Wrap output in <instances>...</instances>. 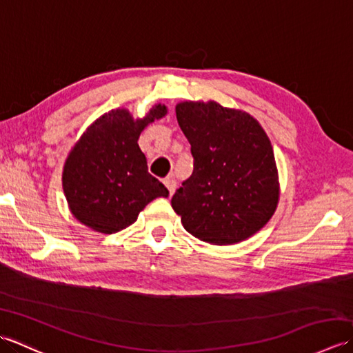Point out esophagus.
Returning <instances> with one entry per match:
<instances>
[{
	"label": "esophagus",
	"mask_w": 353,
	"mask_h": 353,
	"mask_svg": "<svg viewBox=\"0 0 353 353\" xmlns=\"http://www.w3.org/2000/svg\"><path fill=\"white\" fill-rule=\"evenodd\" d=\"M163 183H165V186H167L170 196H172V194H174V191H176V186H177L176 179L172 177V176H168V177L163 181Z\"/></svg>",
	"instance_id": "esophagus-1"
}]
</instances>
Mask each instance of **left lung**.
Masks as SVG:
<instances>
[{"instance_id": "1", "label": "left lung", "mask_w": 353, "mask_h": 353, "mask_svg": "<svg viewBox=\"0 0 353 353\" xmlns=\"http://www.w3.org/2000/svg\"><path fill=\"white\" fill-rule=\"evenodd\" d=\"M177 123L191 144L194 171L171 199L186 232L230 245L265 226L279 203L272 142L250 114L216 101H182Z\"/></svg>"}]
</instances>
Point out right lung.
I'll return each mask as SVG.
<instances>
[{
  "mask_svg": "<svg viewBox=\"0 0 353 353\" xmlns=\"http://www.w3.org/2000/svg\"><path fill=\"white\" fill-rule=\"evenodd\" d=\"M154 104L144 118L127 109L97 118L66 157L62 185L71 214L100 234H115L138 220L139 212L168 190L148 172L138 139L141 132L167 115Z\"/></svg>",
  "mask_w": 353,
  "mask_h": 353,
  "instance_id": "obj_1",
  "label": "right lung"
}]
</instances>
